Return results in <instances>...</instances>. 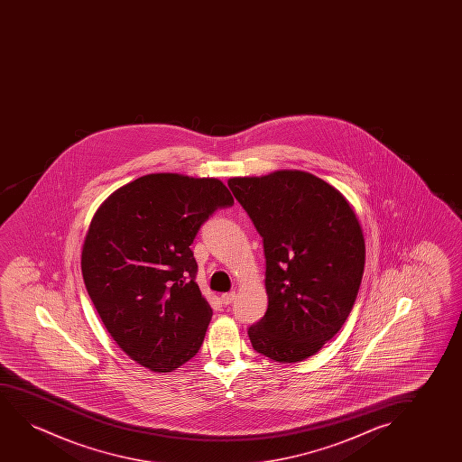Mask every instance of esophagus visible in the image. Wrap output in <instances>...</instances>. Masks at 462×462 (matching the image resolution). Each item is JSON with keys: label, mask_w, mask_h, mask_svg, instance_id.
Here are the masks:
<instances>
[{"label": "esophagus", "mask_w": 462, "mask_h": 462, "mask_svg": "<svg viewBox=\"0 0 462 462\" xmlns=\"http://www.w3.org/2000/svg\"><path fill=\"white\" fill-rule=\"evenodd\" d=\"M222 304H227L232 303L235 300V291H228V293H222L221 295Z\"/></svg>", "instance_id": "esophagus-1"}]
</instances>
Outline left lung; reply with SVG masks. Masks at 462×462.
Here are the masks:
<instances>
[{
  "label": "left lung",
  "mask_w": 462,
  "mask_h": 462,
  "mask_svg": "<svg viewBox=\"0 0 462 462\" xmlns=\"http://www.w3.org/2000/svg\"><path fill=\"white\" fill-rule=\"evenodd\" d=\"M265 253L268 310L247 328L254 350L279 363L317 354L354 308L365 238L339 190L306 171L230 178Z\"/></svg>",
  "instance_id": "obj_1"
}]
</instances>
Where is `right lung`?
<instances>
[{
  "label": "right lung",
  "mask_w": 462,
  "mask_h": 462,
  "mask_svg": "<svg viewBox=\"0 0 462 462\" xmlns=\"http://www.w3.org/2000/svg\"><path fill=\"white\" fill-rule=\"evenodd\" d=\"M232 205L215 178L152 173L115 190L93 216L83 281L110 336L142 366L171 373L202 346L213 310L189 246Z\"/></svg>",
  "instance_id": "obj_1"
}]
</instances>
